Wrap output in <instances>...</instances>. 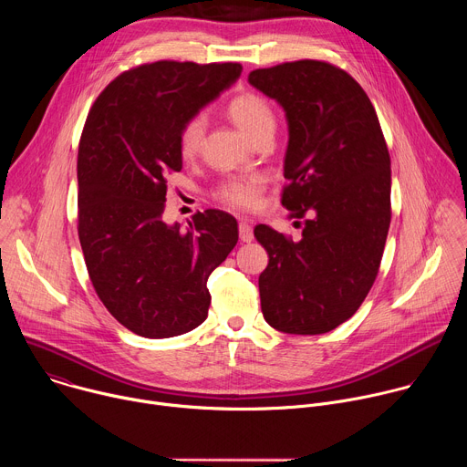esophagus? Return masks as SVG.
I'll use <instances>...</instances> for the list:
<instances>
[{
  "label": "esophagus",
  "instance_id": "esophagus-1",
  "mask_svg": "<svg viewBox=\"0 0 467 467\" xmlns=\"http://www.w3.org/2000/svg\"><path fill=\"white\" fill-rule=\"evenodd\" d=\"M238 234H240V240H242V242H251V240H253V227H251V223L240 222V225H238Z\"/></svg>",
  "mask_w": 467,
  "mask_h": 467
}]
</instances>
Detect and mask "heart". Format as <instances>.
<instances>
[{
  "mask_svg": "<svg viewBox=\"0 0 467 467\" xmlns=\"http://www.w3.org/2000/svg\"><path fill=\"white\" fill-rule=\"evenodd\" d=\"M227 112L231 119L245 132L247 137L254 139L262 130L274 129V110L270 103L256 94H240L233 98L227 105ZM207 129V119L203 114H195L188 118L179 129V153L182 159H192L202 148ZM262 193V181L258 177L234 179L225 182L218 190L220 202L227 207L251 211L258 205Z\"/></svg>",
  "mask_w": 467,
  "mask_h": 467,
  "instance_id": "b5f03b06",
  "label": "heart"
}]
</instances>
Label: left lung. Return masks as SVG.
I'll list each match as a JSON object with an SVG mask.
<instances>
[{
    "label": "left lung",
    "mask_w": 467,
    "mask_h": 467,
    "mask_svg": "<svg viewBox=\"0 0 467 467\" xmlns=\"http://www.w3.org/2000/svg\"><path fill=\"white\" fill-rule=\"evenodd\" d=\"M247 81L286 112L281 203L303 220L299 240L254 227L270 256L262 314L288 335H323L358 310L379 274L391 220L386 140L368 94L335 64L283 62Z\"/></svg>",
    "instance_id": "obj_1"
}]
</instances>
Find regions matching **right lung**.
<instances>
[{"mask_svg": "<svg viewBox=\"0 0 467 467\" xmlns=\"http://www.w3.org/2000/svg\"><path fill=\"white\" fill-rule=\"evenodd\" d=\"M242 74L238 62L142 64L94 101L78 155V231L94 290L144 338L184 335L207 319V281L238 242L236 220L197 213L162 220L168 175L181 171L179 129Z\"/></svg>", "mask_w": 467, "mask_h": 467, "instance_id": "1", "label": "right lung"}]
</instances>
